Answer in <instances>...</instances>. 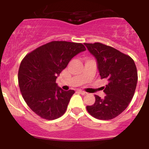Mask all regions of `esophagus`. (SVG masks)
Returning a JSON list of instances; mask_svg holds the SVG:
<instances>
[{
	"label": "esophagus",
	"instance_id": "34e87169",
	"mask_svg": "<svg viewBox=\"0 0 149 149\" xmlns=\"http://www.w3.org/2000/svg\"><path fill=\"white\" fill-rule=\"evenodd\" d=\"M80 92V94H81V95H87V92H85V91H83V90H79V91H78Z\"/></svg>",
	"mask_w": 149,
	"mask_h": 149
}]
</instances>
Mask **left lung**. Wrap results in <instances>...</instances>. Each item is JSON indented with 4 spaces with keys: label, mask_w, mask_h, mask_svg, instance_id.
Masks as SVG:
<instances>
[{
    "label": "left lung",
    "mask_w": 149,
    "mask_h": 149,
    "mask_svg": "<svg viewBox=\"0 0 149 149\" xmlns=\"http://www.w3.org/2000/svg\"><path fill=\"white\" fill-rule=\"evenodd\" d=\"M84 44L97 59L101 78L108 81L105 97L95 95V104L86 107L87 111L97 119L111 120L123 111L134 96L138 79L136 65L129 55L111 46Z\"/></svg>",
    "instance_id": "obj_1"
}]
</instances>
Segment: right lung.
<instances>
[{"mask_svg":"<svg viewBox=\"0 0 149 149\" xmlns=\"http://www.w3.org/2000/svg\"><path fill=\"white\" fill-rule=\"evenodd\" d=\"M86 48L82 43L51 41L27 54L18 72L24 100L33 111L46 120L64 114L74 90L64 91L55 83L72 58Z\"/></svg>","mask_w":149,"mask_h":149,"instance_id":"right-lung-1","label":"right lung"}]
</instances>
